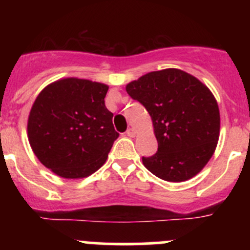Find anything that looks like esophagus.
<instances>
[{"label":"esophagus","mask_w":250,"mask_h":250,"mask_svg":"<svg viewBox=\"0 0 250 250\" xmlns=\"http://www.w3.org/2000/svg\"><path fill=\"white\" fill-rule=\"evenodd\" d=\"M125 134H127L128 137H130V138H134L137 133H135V130L133 129V128H130V129H128L127 132H125Z\"/></svg>","instance_id":"1"}]
</instances>
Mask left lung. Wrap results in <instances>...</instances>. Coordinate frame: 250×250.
Returning a JSON list of instances; mask_svg holds the SVG:
<instances>
[{"label":"left lung","mask_w":250,"mask_h":250,"mask_svg":"<svg viewBox=\"0 0 250 250\" xmlns=\"http://www.w3.org/2000/svg\"><path fill=\"white\" fill-rule=\"evenodd\" d=\"M150 113L158 150L143 157L153 175L180 183L206 167L218 145L220 112L215 97L198 78L179 69L144 75L125 85Z\"/></svg>","instance_id":"left-lung-1"}]
</instances>
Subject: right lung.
I'll use <instances>...</instances> for the list:
<instances>
[{
	"label": "right lung",
	"mask_w": 250,
	"mask_h": 250,
	"mask_svg": "<svg viewBox=\"0 0 250 250\" xmlns=\"http://www.w3.org/2000/svg\"><path fill=\"white\" fill-rule=\"evenodd\" d=\"M109 85L77 77L44 87L27 118V138L40 162L65 179L97 172L118 138L105 106Z\"/></svg>",
	"instance_id": "right-lung-1"
}]
</instances>
